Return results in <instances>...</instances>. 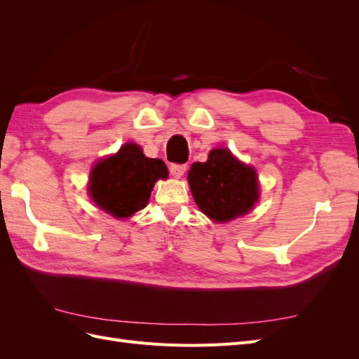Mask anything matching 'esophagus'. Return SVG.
Listing matches in <instances>:
<instances>
[{"label":"esophagus","instance_id":"obj_1","mask_svg":"<svg viewBox=\"0 0 359 359\" xmlns=\"http://www.w3.org/2000/svg\"><path fill=\"white\" fill-rule=\"evenodd\" d=\"M186 170H187V166L186 165H180V163H172L170 168H169V172L175 178H181Z\"/></svg>","mask_w":359,"mask_h":359}]
</instances>
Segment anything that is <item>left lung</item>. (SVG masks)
Instances as JSON below:
<instances>
[{"mask_svg":"<svg viewBox=\"0 0 359 359\" xmlns=\"http://www.w3.org/2000/svg\"><path fill=\"white\" fill-rule=\"evenodd\" d=\"M189 184L201 211L220 223L247 214L259 198L256 170L226 148L212 149L205 163H193Z\"/></svg>","mask_w":359,"mask_h":359,"instance_id":"left-lung-1","label":"left lung"}]
</instances>
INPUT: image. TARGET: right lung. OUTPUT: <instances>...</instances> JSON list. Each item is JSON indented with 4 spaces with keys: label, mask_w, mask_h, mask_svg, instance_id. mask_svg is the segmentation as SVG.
<instances>
[{
    "label": "right lung",
    "mask_w": 359,
    "mask_h": 359,
    "mask_svg": "<svg viewBox=\"0 0 359 359\" xmlns=\"http://www.w3.org/2000/svg\"><path fill=\"white\" fill-rule=\"evenodd\" d=\"M158 178H168L165 161L148 158L136 144H126L115 156L94 166L88 191L103 211L126 219L148 203Z\"/></svg>",
    "instance_id": "1"
}]
</instances>
